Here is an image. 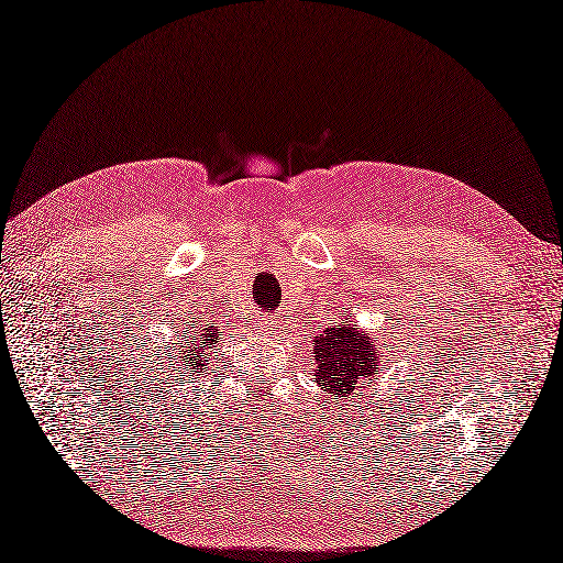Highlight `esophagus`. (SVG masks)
<instances>
[{
    "label": "esophagus",
    "mask_w": 563,
    "mask_h": 563,
    "mask_svg": "<svg viewBox=\"0 0 563 563\" xmlns=\"http://www.w3.org/2000/svg\"><path fill=\"white\" fill-rule=\"evenodd\" d=\"M282 322H284L282 314H269V318H265V322H263V324H265L267 329H277Z\"/></svg>",
    "instance_id": "obj_1"
}]
</instances>
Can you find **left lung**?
Wrapping results in <instances>:
<instances>
[{
    "instance_id": "8db88e82",
    "label": "left lung",
    "mask_w": 563,
    "mask_h": 563,
    "mask_svg": "<svg viewBox=\"0 0 563 563\" xmlns=\"http://www.w3.org/2000/svg\"><path fill=\"white\" fill-rule=\"evenodd\" d=\"M344 318L346 322L329 327L314 336V361L320 365L314 377L322 389L341 396L351 394L363 379H377L382 363L375 341H369L358 324H351L353 312H344Z\"/></svg>"
}]
</instances>
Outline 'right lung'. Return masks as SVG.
I'll return each instance as SVG.
<instances>
[{"label":"right lung","instance_id":"obj_1","mask_svg":"<svg viewBox=\"0 0 563 563\" xmlns=\"http://www.w3.org/2000/svg\"><path fill=\"white\" fill-rule=\"evenodd\" d=\"M187 332L184 333L183 329ZM176 336H181L176 349H174V358L172 365H178V377L184 379L186 373H190V377H196V373H202L205 365H208V351L214 349V344L222 341V332L219 329H212L210 324H186L181 327V332Z\"/></svg>","mask_w":563,"mask_h":563}]
</instances>
